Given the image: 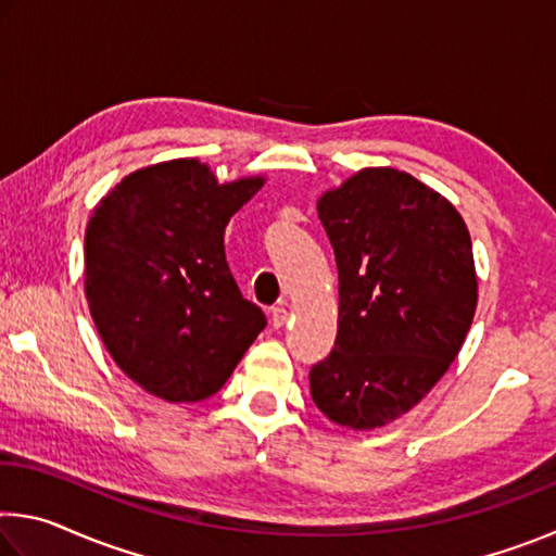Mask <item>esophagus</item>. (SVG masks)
Returning <instances> with one entry per match:
<instances>
[{
    "mask_svg": "<svg viewBox=\"0 0 556 556\" xmlns=\"http://www.w3.org/2000/svg\"><path fill=\"white\" fill-rule=\"evenodd\" d=\"M269 316H271V318H269L271 326H275V328H281V326L287 324L289 312H287L285 306H275V308H271V312H269Z\"/></svg>",
    "mask_w": 556,
    "mask_h": 556,
    "instance_id": "esophagus-1",
    "label": "esophagus"
}]
</instances>
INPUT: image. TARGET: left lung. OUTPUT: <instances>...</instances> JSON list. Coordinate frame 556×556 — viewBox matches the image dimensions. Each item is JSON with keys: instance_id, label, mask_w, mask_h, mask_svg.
I'll list each match as a JSON object with an SVG mask.
<instances>
[{"instance_id": "1", "label": "left lung", "mask_w": 556, "mask_h": 556, "mask_svg": "<svg viewBox=\"0 0 556 556\" xmlns=\"http://www.w3.org/2000/svg\"><path fill=\"white\" fill-rule=\"evenodd\" d=\"M338 267V333L308 372L316 407L370 431L407 414L456 361L478 304L470 235L434 188L372 166L316 203Z\"/></svg>"}]
</instances>
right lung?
Masks as SVG:
<instances>
[{
  "label": "right lung",
  "mask_w": 556,
  "mask_h": 556,
  "mask_svg": "<svg viewBox=\"0 0 556 556\" xmlns=\"http://www.w3.org/2000/svg\"><path fill=\"white\" fill-rule=\"evenodd\" d=\"M265 176L218 184L199 159L137 168L86 230L90 316L117 368L164 402L218 392L267 326L225 262V225Z\"/></svg>",
  "instance_id": "right-lung-1"
}]
</instances>
